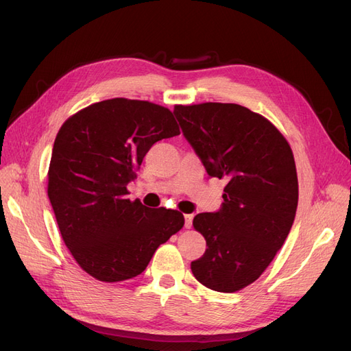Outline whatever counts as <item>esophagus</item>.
I'll return each instance as SVG.
<instances>
[{
  "mask_svg": "<svg viewBox=\"0 0 351 351\" xmlns=\"http://www.w3.org/2000/svg\"><path fill=\"white\" fill-rule=\"evenodd\" d=\"M192 221H193V215L190 214H186L184 215V227L189 230L190 227H192Z\"/></svg>",
  "mask_w": 351,
  "mask_h": 351,
  "instance_id": "34e87169",
  "label": "esophagus"
}]
</instances>
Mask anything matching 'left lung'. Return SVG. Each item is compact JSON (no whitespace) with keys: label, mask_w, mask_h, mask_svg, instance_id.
Returning <instances> with one entry per match:
<instances>
[{"label":"left lung","mask_w":351,"mask_h":351,"mask_svg":"<svg viewBox=\"0 0 351 351\" xmlns=\"http://www.w3.org/2000/svg\"><path fill=\"white\" fill-rule=\"evenodd\" d=\"M174 114L208 174L227 180L222 208L193 219L208 247L192 272L210 290L239 291L269 267L291 230L299 200L293 151L268 119L237 104L176 105Z\"/></svg>","instance_id":"1"}]
</instances>
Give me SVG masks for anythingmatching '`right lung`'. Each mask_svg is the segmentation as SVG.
<instances>
[{"label": "right lung", "mask_w": 351, "mask_h": 351, "mask_svg": "<svg viewBox=\"0 0 351 351\" xmlns=\"http://www.w3.org/2000/svg\"><path fill=\"white\" fill-rule=\"evenodd\" d=\"M180 134L173 112L127 98L95 102L62 123L48 169V197L79 267L102 282L142 274L155 250L184 226L182 212L130 200L151 146Z\"/></svg>", "instance_id": "1"}]
</instances>
